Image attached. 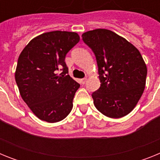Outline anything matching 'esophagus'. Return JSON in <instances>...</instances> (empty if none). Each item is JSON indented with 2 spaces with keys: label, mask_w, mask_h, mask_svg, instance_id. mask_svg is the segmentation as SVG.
<instances>
[{
  "label": "esophagus",
  "mask_w": 160,
  "mask_h": 160,
  "mask_svg": "<svg viewBox=\"0 0 160 160\" xmlns=\"http://www.w3.org/2000/svg\"><path fill=\"white\" fill-rule=\"evenodd\" d=\"M87 78H82V79H81V80H80V82H81V83L82 85H84L85 83H86V82H87Z\"/></svg>",
  "instance_id": "1"
}]
</instances>
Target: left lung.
I'll return each instance as SVG.
<instances>
[{"label": "left lung", "mask_w": 160, "mask_h": 160, "mask_svg": "<svg viewBox=\"0 0 160 160\" xmlns=\"http://www.w3.org/2000/svg\"><path fill=\"white\" fill-rule=\"evenodd\" d=\"M95 54L101 82L92 94L94 104L113 118L133 111L145 89L148 69L140 52L113 31L97 29L82 35Z\"/></svg>", "instance_id": "obj_1"}]
</instances>
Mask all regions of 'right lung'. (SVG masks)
I'll return each instance as SVG.
<instances>
[{"instance_id": "obj_1", "label": "right lung", "mask_w": 160, "mask_h": 160, "mask_svg": "<svg viewBox=\"0 0 160 160\" xmlns=\"http://www.w3.org/2000/svg\"><path fill=\"white\" fill-rule=\"evenodd\" d=\"M79 40L74 32H45L32 39L20 54L15 80L22 99L39 119L57 122L71 111L80 85L67 74L65 58ZM59 70L63 72L58 75Z\"/></svg>"}]
</instances>
